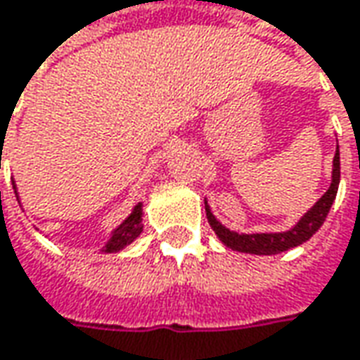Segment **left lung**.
I'll use <instances>...</instances> for the list:
<instances>
[{
	"label": "left lung",
	"instance_id": "1",
	"mask_svg": "<svg viewBox=\"0 0 360 360\" xmlns=\"http://www.w3.org/2000/svg\"><path fill=\"white\" fill-rule=\"evenodd\" d=\"M340 182V154L339 146H337V154L333 160V176H330V186L325 194L314 202L311 210H307L304 216L298 220L297 224L286 232H256V234H238L234 230L226 229L222 222L216 220V216L212 214L208 202L204 200V208H206V218L208 224L212 226L216 232V236L220 238V242L224 246H229L236 252H246V255H278L284 250L297 248L302 242H307L311 238L316 230L323 226V222L326 220V214L333 206V202L337 198V190H339Z\"/></svg>",
	"mask_w": 360,
	"mask_h": 360
}]
</instances>
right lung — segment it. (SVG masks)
Here are the masks:
<instances>
[{"label": "right lung", "instance_id": "1", "mask_svg": "<svg viewBox=\"0 0 360 360\" xmlns=\"http://www.w3.org/2000/svg\"><path fill=\"white\" fill-rule=\"evenodd\" d=\"M15 196H18V188H15ZM20 200V198H18ZM142 202H138L134 206L130 216L120 224L118 229L112 232L110 240L102 246V252H120L122 248H126L128 244L136 240L142 232Z\"/></svg>", "mask_w": 360, "mask_h": 360}]
</instances>
